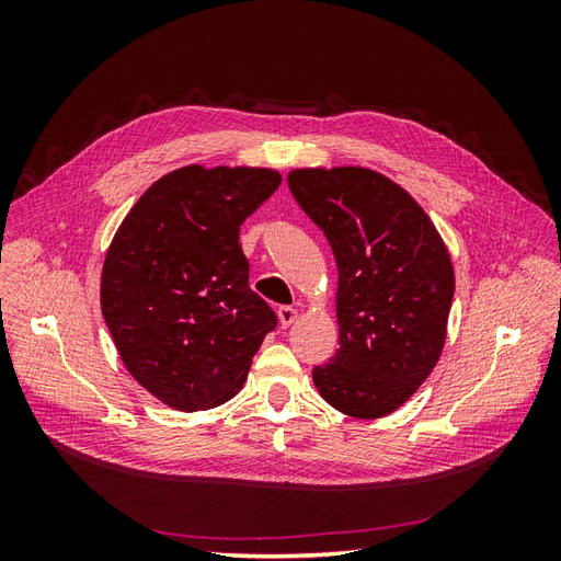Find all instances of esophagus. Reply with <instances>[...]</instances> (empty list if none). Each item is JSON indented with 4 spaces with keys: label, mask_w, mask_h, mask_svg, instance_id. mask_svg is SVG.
I'll return each instance as SVG.
<instances>
[{
    "label": "esophagus",
    "mask_w": 561,
    "mask_h": 561,
    "mask_svg": "<svg viewBox=\"0 0 561 561\" xmlns=\"http://www.w3.org/2000/svg\"><path fill=\"white\" fill-rule=\"evenodd\" d=\"M297 309H293V307H280L278 309V318H280V325L283 328H290L293 325V322L297 320Z\"/></svg>",
    "instance_id": "1"
}]
</instances>
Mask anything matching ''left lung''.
Masks as SVG:
<instances>
[{"label": "left lung", "instance_id": "8db88e82", "mask_svg": "<svg viewBox=\"0 0 561 561\" xmlns=\"http://www.w3.org/2000/svg\"><path fill=\"white\" fill-rule=\"evenodd\" d=\"M287 186L339 268V348L313 367L318 393L355 419L396 412L447 339L454 266L443 236L400 184L369 168H297Z\"/></svg>", "mask_w": 561, "mask_h": 561}]
</instances>
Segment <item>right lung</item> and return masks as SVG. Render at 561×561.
Returning <instances> with one entry per match:
<instances>
[{
    "label": "right lung",
    "mask_w": 561,
    "mask_h": 561,
    "mask_svg": "<svg viewBox=\"0 0 561 561\" xmlns=\"http://www.w3.org/2000/svg\"><path fill=\"white\" fill-rule=\"evenodd\" d=\"M278 184L271 168L184 165L151 184L114 233L103 318L133 379L173 410L231 400L276 328L250 290L239 231Z\"/></svg>",
    "instance_id": "obj_1"
}]
</instances>
